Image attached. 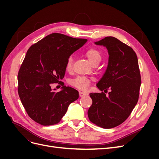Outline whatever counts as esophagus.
<instances>
[{
    "label": "esophagus",
    "instance_id": "34e87169",
    "mask_svg": "<svg viewBox=\"0 0 159 159\" xmlns=\"http://www.w3.org/2000/svg\"><path fill=\"white\" fill-rule=\"evenodd\" d=\"M79 93H80V97H84V96L88 95V94L87 93L83 92V91H79Z\"/></svg>",
    "mask_w": 159,
    "mask_h": 159
}]
</instances>
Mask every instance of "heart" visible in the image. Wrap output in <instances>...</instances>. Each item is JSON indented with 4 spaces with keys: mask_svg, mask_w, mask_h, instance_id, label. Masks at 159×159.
Segmentation results:
<instances>
[{
    "mask_svg": "<svg viewBox=\"0 0 159 159\" xmlns=\"http://www.w3.org/2000/svg\"><path fill=\"white\" fill-rule=\"evenodd\" d=\"M85 56H87L89 60L91 61V63L94 64L95 63H99L102 58V54L99 50L96 48H90L85 51ZM73 61L74 58L71 56L68 57V60L66 61V68L68 71H71L73 67ZM91 80L89 78L85 76H78L77 78L71 80L70 84L81 90H86L90 85Z\"/></svg>",
    "mask_w": 159,
    "mask_h": 159,
    "instance_id": "1",
    "label": "heart"
}]
</instances>
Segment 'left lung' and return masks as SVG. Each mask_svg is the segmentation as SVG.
<instances>
[{
	"mask_svg": "<svg viewBox=\"0 0 159 159\" xmlns=\"http://www.w3.org/2000/svg\"><path fill=\"white\" fill-rule=\"evenodd\" d=\"M95 44L106 47L108 66L97 84L101 91H111L106 96L102 93H91L92 105L88 115L91 122L100 127L111 129L123 123L137 103L141 84L136 53L132 48L117 38L107 36Z\"/></svg>",
	"mask_w": 159,
	"mask_h": 159,
	"instance_id": "1",
	"label": "left lung"
}]
</instances>
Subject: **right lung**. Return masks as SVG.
<instances>
[{"label":"right lung","instance_id":"1","mask_svg":"<svg viewBox=\"0 0 159 159\" xmlns=\"http://www.w3.org/2000/svg\"><path fill=\"white\" fill-rule=\"evenodd\" d=\"M87 39L52 33L32 45L18 74V92L28 116L42 125L58 123L69 105L79 98V93L64 84L56 92L53 84L61 81L68 57Z\"/></svg>","mask_w":159,"mask_h":159}]
</instances>
